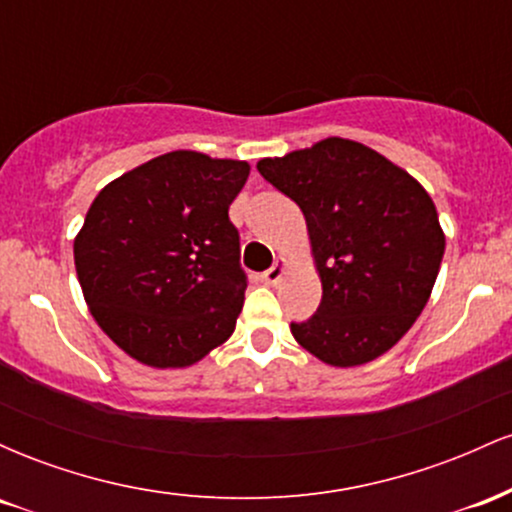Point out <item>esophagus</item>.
Listing matches in <instances>:
<instances>
[{
  "instance_id": "esophagus-1",
  "label": "esophagus",
  "mask_w": 512,
  "mask_h": 512,
  "mask_svg": "<svg viewBox=\"0 0 512 512\" xmlns=\"http://www.w3.org/2000/svg\"><path fill=\"white\" fill-rule=\"evenodd\" d=\"M284 272H286V262L284 260H276L272 267L267 269V272H262V281H264V284L274 286L276 281H279L281 276H284Z\"/></svg>"
}]
</instances>
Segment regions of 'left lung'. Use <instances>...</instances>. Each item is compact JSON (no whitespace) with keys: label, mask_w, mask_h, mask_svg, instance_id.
<instances>
[{"label":"left lung","mask_w":512,"mask_h":512,"mask_svg":"<svg viewBox=\"0 0 512 512\" xmlns=\"http://www.w3.org/2000/svg\"><path fill=\"white\" fill-rule=\"evenodd\" d=\"M257 170L308 223L322 301L291 334L349 368L392 349L421 315L445 252L438 211L407 170L368 146L330 137Z\"/></svg>","instance_id":"left-lung-1"}]
</instances>
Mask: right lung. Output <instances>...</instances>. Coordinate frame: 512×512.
I'll return each instance as SVG.
<instances>
[{
    "mask_svg": "<svg viewBox=\"0 0 512 512\" xmlns=\"http://www.w3.org/2000/svg\"><path fill=\"white\" fill-rule=\"evenodd\" d=\"M245 161L170 151L105 185L74 240L91 315L125 354L185 368L236 330L248 276L228 207Z\"/></svg>",
    "mask_w": 512,
    "mask_h": 512,
    "instance_id": "right-lung-1",
    "label": "right lung"
}]
</instances>
